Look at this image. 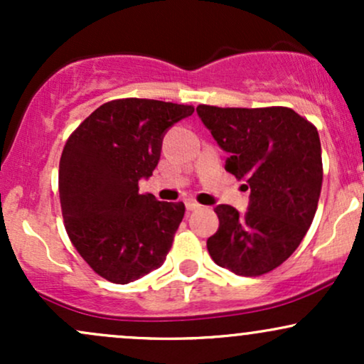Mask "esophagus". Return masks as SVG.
Masks as SVG:
<instances>
[{
	"instance_id": "34e87169",
	"label": "esophagus",
	"mask_w": 364,
	"mask_h": 364,
	"mask_svg": "<svg viewBox=\"0 0 364 364\" xmlns=\"http://www.w3.org/2000/svg\"><path fill=\"white\" fill-rule=\"evenodd\" d=\"M185 205H186L188 210H196V208H200V203L196 202V200H193V198L185 200Z\"/></svg>"
}]
</instances>
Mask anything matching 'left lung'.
<instances>
[{
    "label": "left lung",
    "instance_id": "left-lung-1",
    "mask_svg": "<svg viewBox=\"0 0 364 364\" xmlns=\"http://www.w3.org/2000/svg\"><path fill=\"white\" fill-rule=\"evenodd\" d=\"M196 112L229 152L225 171L250 188L246 214L231 205L214 208L219 229L207 240L208 253L237 275L270 272L294 253L315 217L323 179L318 132L282 106L200 104Z\"/></svg>",
    "mask_w": 364,
    "mask_h": 364
}]
</instances>
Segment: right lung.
Listing matches in <instances>:
<instances>
[{"instance_id": "right-lung-1", "label": "right lung", "mask_w": 364, "mask_h": 364, "mask_svg": "<svg viewBox=\"0 0 364 364\" xmlns=\"http://www.w3.org/2000/svg\"><path fill=\"white\" fill-rule=\"evenodd\" d=\"M193 111L154 99H116L66 140L60 161L65 229L90 269L109 282L150 274L173 246L185 203L140 193L139 181L152 176L166 132Z\"/></svg>"}]
</instances>
